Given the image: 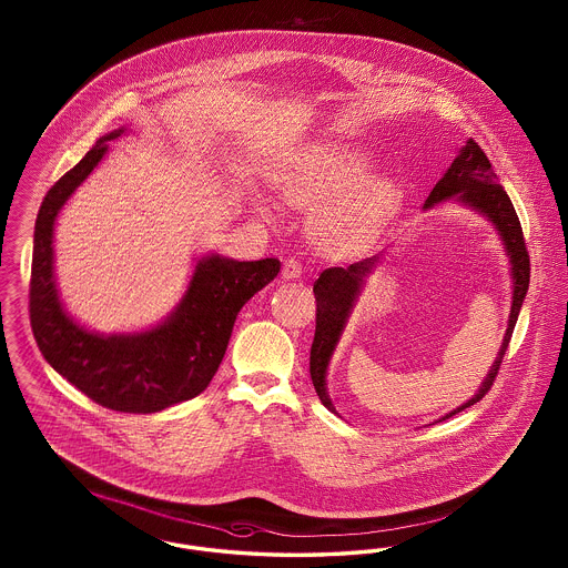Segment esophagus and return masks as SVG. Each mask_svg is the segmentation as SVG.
<instances>
[{
  "label": "esophagus",
  "mask_w": 568,
  "mask_h": 568,
  "mask_svg": "<svg viewBox=\"0 0 568 568\" xmlns=\"http://www.w3.org/2000/svg\"><path fill=\"white\" fill-rule=\"evenodd\" d=\"M302 274V264L297 262L296 257L285 260L283 264V278H297Z\"/></svg>",
  "instance_id": "34e87169"
}]
</instances>
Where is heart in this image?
Instances as JSON below:
<instances>
[{"label": "heart", "instance_id": "obj_1", "mask_svg": "<svg viewBox=\"0 0 568 568\" xmlns=\"http://www.w3.org/2000/svg\"><path fill=\"white\" fill-rule=\"evenodd\" d=\"M373 163L357 149H322L297 162L283 179L287 202L300 209H321L315 227L322 243L352 251L368 243L400 202L396 183L368 181Z\"/></svg>", "mask_w": 568, "mask_h": 568}]
</instances>
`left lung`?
Masks as SVG:
<instances>
[{
	"instance_id": "8db88e82",
	"label": "left lung",
	"mask_w": 568,
	"mask_h": 568,
	"mask_svg": "<svg viewBox=\"0 0 568 568\" xmlns=\"http://www.w3.org/2000/svg\"><path fill=\"white\" fill-rule=\"evenodd\" d=\"M452 195H458L464 204L477 209L496 225V230L500 232L505 248L511 257V272H514V304H511V315H509V327L503 341V347L498 352V357L489 371L481 389L477 392L475 398H470L466 405L458 406L456 410H452L449 415H445L443 419H449L452 415H456L459 410L468 408V406L479 403L487 392L491 389L494 381L498 377L500 364L505 352L509 349L511 343V334H514L515 324H517V315L521 308L524 296L528 292V283H530V255H528V246L524 241V232H521V223L517 219L514 204L507 195V191L503 190V185L498 183V176L491 170V163L487 160L484 149L470 138L466 142V146L459 151L458 158L449 165V170L443 174V179L434 185L428 200H426V209L433 206L436 202H443ZM378 262V255L375 257H366L362 262H355L349 268H325L320 278L313 285V294L317 302V320H315V338H313V347H311V378L315 385V392L320 396V400L324 403L325 408L334 410V406L329 403L327 394H325V371H327V362L329 355L334 352L338 336L345 327V322L349 317L353 308V300L359 294V287L366 278V274L375 268Z\"/></svg>"
}]
</instances>
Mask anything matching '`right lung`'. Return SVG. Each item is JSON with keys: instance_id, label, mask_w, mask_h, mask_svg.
<instances>
[{"instance_id": "obj_1", "label": "right lung", "mask_w": 568, "mask_h": 568, "mask_svg": "<svg viewBox=\"0 0 568 568\" xmlns=\"http://www.w3.org/2000/svg\"><path fill=\"white\" fill-rule=\"evenodd\" d=\"M121 134L123 130H116L100 138L42 200L33 232L29 322L44 359L87 398L119 413H155L209 387L239 311L278 274L281 262L202 257L176 313L142 334L100 336L74 324L54 290V216L104 158L106 142Z\"/></svg>"}]
</instances>
